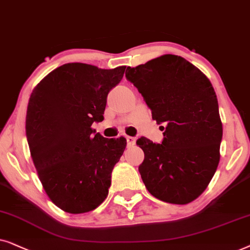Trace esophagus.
<instances>
[{
  "mask_svg": "<svg viewBox=\"0 0 250 250\" xmlns=\"http://www.w3.org/2000/svg\"><path fill=\"white\" fill-rule=\"evenodd\" d=\"M127 143H128V145L129 146H132V145H135V143H136V139H135V137H131V136H127Z\"/></svg>",
  "mask_w": 250,
  "mask_h": 250,
  "instance_id": "esophagus-1",
  "label": "esophagus"
}]
</instances>
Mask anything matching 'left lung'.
Instances as JSON below:
<instances>
[{"instance_id": "8db88e82", "label": "left lung", "mask_w": 250, "mask_h": 250, "mask_svg": "<svg viewBox=\"0 0 250 250\" xmlns=\"http://www.w3.org/2000/svg\"><path fill=\"white\" fill-rule=\"evenodd\" d=\"M130 81L162 125L156 144L142 137L136 144L145 158L138 167L153 197L185 205L207 188L219 162L223 127L210 81L183 57L165 55L137 67H128Z\"/></svg>"}]
</instances>
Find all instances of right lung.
Masks as SVG:
<instances>
[{"mask_svg": "<svg viewBox=\"0 0 250 250\" xmlns=\"http://www.w3.org/2000/svg\"><path fill=\"white\" fill-rule=\"evenodd\" d=\"M125 71V66L65 64L46 75L29 98L26 136L33 162L48 197L66 212L94 210L107 197L127 139L105 138L91 125L104 120L108 92Z\"/></svg>", "mask_w": 250, "mask_h": 250, "instance_id": "1", "label": "right lung"}]
</instances>
